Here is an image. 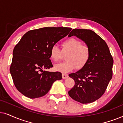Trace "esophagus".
Listing matches in <instances>:
<instances>
[{"instance_id":"obj_1","label":"esophagus","mask_w":123,"mask_h":123,"mask_svg":"<svg viewBox=\"0 0 123 123\" xmlns=\"http://www.w3.org/2000/svg\"><path fill=\"white\" fill-rule=\"evenodd\" d=\"M62 78L63 79H65L68 78V74H65V73H62Z\"/></svg>"}]
</instances>
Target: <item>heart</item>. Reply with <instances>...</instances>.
<instances>
[{"mask_svg":"<svg viewBox=\"0 0 123 123\" xmlns=\"http://www.w3.org/2000/svg\"><path fill=\"white\" fill-rule=\"evenodd\" d=\"M62 50L57 45H54L50 49L49 55L53 61L58 62L61 60L63 54L66 55L65 62L55 65L57 71L68 73L74 70L81 69L89 61L91 57V49L86 45H83L82 42L78 39L70 38L61 44Z\"/></svg>","mask_w":123,"mask_h":123,"instance_id":"obj_1","label":"heart"}]
</instances>
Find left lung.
Masks as SVG:
<instances>
[{"label": "left lung", "instance_id": "1", "mask_svg": "<svg viewBox=\"0 0 123 123\" xmlns=\"http://www.w3.org/2000/svg\"><path fill=\"white\" fill-rule=\"evenodd\" d=\"M73 36L89 47L91 57L84 68L68 75L74 80L75 85L68 93L75 101L89 104L104 94L112 79L114 60L106 43L93 31L74 29L68 37Z\"/></svg>", "mask_w": 123, "mask_h": 123}]
</instances>
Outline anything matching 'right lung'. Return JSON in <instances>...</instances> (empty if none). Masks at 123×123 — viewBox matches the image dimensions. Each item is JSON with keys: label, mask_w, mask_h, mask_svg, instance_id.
I'll list each match as a JSON object with an SVG mask.
<instances>
[{"label": "right lung", "mask_w": 123, "mask_h": 123, "mask_svg": "<svg viewBox=\"0 0 123 123\" xmlns=\"http://www.w3.org/2000/svg\"><path fill=\"white\" fill-rule=\"evenodd\" d=\"M71 29L47 27L29 31L16 45L10 73L14 86L23 95L30 98L42 97L48 92L55 81L62 79L60 72L43 69L53 67L49 60L50 49L68 35Z\"/></svg>", "instance_id": "add662e5"}]
</instances>
